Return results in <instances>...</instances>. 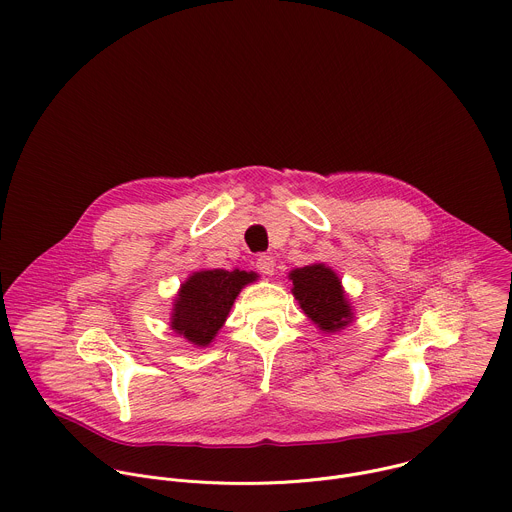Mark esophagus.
<instances>
[{"label":"esophagus","instance_id":"34e87169","mask_svg":"<svg viewBox=\"0 0 512 512\" xmlns=\"http://www.w3.org/2000/svg\"><path fill=\"white\" fill-rule=\"evenodd\" d=\"M255 267L263 273V275H273L275 271V259L271 255H259L255 261Z\"/></svg>","mask_w":512,"mask_h":512}]
</instances>
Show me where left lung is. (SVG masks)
I'll list each match as a JSON object with an SVG mask.
<instances>
[{"label":"left lung","instance_id":"8db88e82","mask_svg":"<svg viewBox=\"0 0 512 512\" xmlns=\"http://www.w3.org/2000/svg\"><path fill=\"white\" fill-rule=\"evenodd\" d=\"M293 295L305 315L327 333L347 327L353 319L351 307L343 295L339 277L325 265H309L291 271Z\"/></svg>","mask_w":512,"mask_h":512}]
</instances>
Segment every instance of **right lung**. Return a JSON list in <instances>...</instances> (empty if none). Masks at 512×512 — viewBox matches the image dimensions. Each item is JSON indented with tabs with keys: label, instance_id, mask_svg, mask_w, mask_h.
Listing matches in <instances>:
<instances>
[{
	"label": "right lung",
	"instance_id": "add662e5",
	"mask_svg": "<svg viewBox=\"0 0 512 512\" xmlns=\"http://www.w3.org/2000/svg\"><path fill=\"white\" fill-rule=\"evenodd\" d=\"M255 279V273L239 269L193 273L175 299L171 327L199 347L209 345L225 323L239 291Z\"/></svg>",
	"mask_w": 512,
	"mask_h": 512
}]
</instances>
